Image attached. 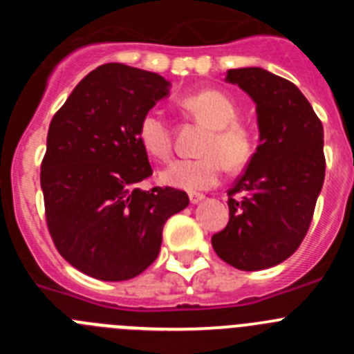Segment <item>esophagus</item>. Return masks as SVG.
<instances>
[{
	"label": "esophagus",
	"instance_id": "obj_1",
	"mask_svg": "<svg viewBox=\"0 0 354 354\" xmlns=\"http://www.w3.org/2000/svg\"><path fill=\"white\" fill-rule=\"evenodd\" d=\"M204 198H205V196L200 195V193H189V202H192L193 205L200 204V202H202Z\"/></svg>",
	"mask_w": 354,
	"mask_h": 354
}]
</instances>
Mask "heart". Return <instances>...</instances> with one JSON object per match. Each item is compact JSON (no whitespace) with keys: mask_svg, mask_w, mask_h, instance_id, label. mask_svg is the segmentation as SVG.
Wrapping results in <instances>:
<instances>
[{"mask_svg":"<svg viewBox=\"0 0 354 354\" xmlns=\"http://www.w3.org/2000/svg\"><path fill=\"white\" fill-rule=\"evenodd\" d=\"M180 106L198 124L209 129L200 145L198 159H179L161 171V180L184 192H204L216 186L223 167L230 171L245 168L255 150V140L248 126L237 118V104L220 90H202L184 97ZM138 140L156 159L170 158L171 133L167 120L156 111L143 115Z\"/></svg>","mask_w":354,"mask_h":354,"instance_id":"1","label":"heart"}]
</instances>
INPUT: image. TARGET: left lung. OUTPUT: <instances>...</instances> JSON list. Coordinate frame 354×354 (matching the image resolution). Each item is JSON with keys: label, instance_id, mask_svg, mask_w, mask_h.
Listing matches in <instances>:
<instances>
[{"label": "left lung", "instance_id": "8db88e82", "mask_svg": "<svg viewBox=\"0 0 354 354\" xmlns=\"http://www.w3.org/2000/svg\"><path fill=\"white\" fill-rule=\"evenodd\" d=\"M225 81L255 102L261 145L228 189V223L211 243L237 270H268L289 259L310 227L326 168L323 124L296 84L266 68H230Z\"/></svg>", "mask_w": 354, "mask_h": 354}]
</instances>
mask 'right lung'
<instances>
[{
  "instance_id": "obj_1",
  "label": "right lung",
  "mask_w": 354,
  "mask_h": 354,
  "mask_svg": "<svg viewBox=\"0 0 354 354\" xmlns=\"http://www.w3.org/2000/svg\"><path fill=\"white\" fill-rule=\"evenodd\" d=\"M170 86L156 72L101 65L49 124L40 171L49 232L62 257L97 280L143 273L158 259L168 218L189 204L180 189L138 187L152 175L140 120Z\"/></svg>"
}]
</instances>
